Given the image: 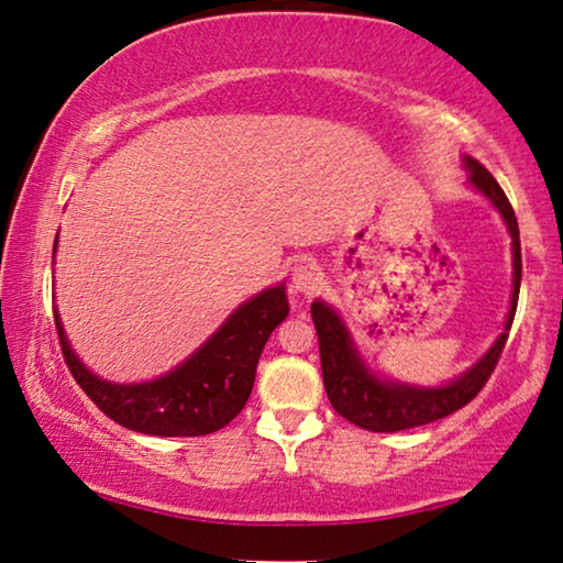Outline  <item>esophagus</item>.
<instances>
[{
    "label": "esophagus",
    "mask_w": 563,
    "mask_h": 563,
    "mask_svg": "<svg viewBox=\"0 0 563 563\" xmlns=\"http://www.w3.org/2000/svg\"><path fill=\"white\" fill-rule=\"evenodd\" d=\"M321 285V273L313 263H298L290 273V290L298 296H310Z\"/></svg>",
    "instance_id": "1"
}]
</instances>
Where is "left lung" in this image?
Wrapping results in <instances>:
<instances>
[{
  "label": "left lung",
  "instance_id": "left-lung-1",
  "mask_svg": "<svg viewBox=\"0 0 563 563\" xmlns=\"http://www.w3.org/2000/svg\"><path fill=\"white\" fill-rule=\"evenodd\" d=\"M465 166L470 172V181L477 191L493 201L498 209L506 228L514 240V298H510V310L506 318V331H503L496 343L488 349L481 362L470 366L463 376L455 382L444 384L438 389L409 387V384L379 379L368 372L362 362L358 351L351 341L349 329L335 313L321 300L310 306L316 333H318V351H321V368H323V387L329 394L331 405L341 417H346L351 424L362 427L368 432H399L412 430L419 424H430L434 419H442L457 409H463L467 401L477 397V391L490 379L493 368L503 354V346L508 341V331L514 325L518 290H521V238H518V220L514 207L500 189V184L493 179V174L485 169L481 162L465 156Z\"/></svg>",
  "mask_w": 563,
  "mask_h": 563
}]
</instances>
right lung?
I'll list each match as a JSON object with an SVG mask.
<instances>
[{
    "mask_svg": "<svg viewBox=\"0 0 563 563\" xmlns=\"http://www.w3.org/2000/svg\"><path fill=\"white\" fill-rule=\"evenodd\" d=\"M288 310L285 285L263 290L234 310L187 362L144 384H113L90 374L73 354L57 313L55 325L73 379L106 417L141 434L199 438L222 430L242 412L253 391L260 354Z\"/></svg>",
    "mask_w": 563,
    "mask_h": 563,
    "instance_id": "obj_1",
    "label": "right lung"
}]
</instances>
